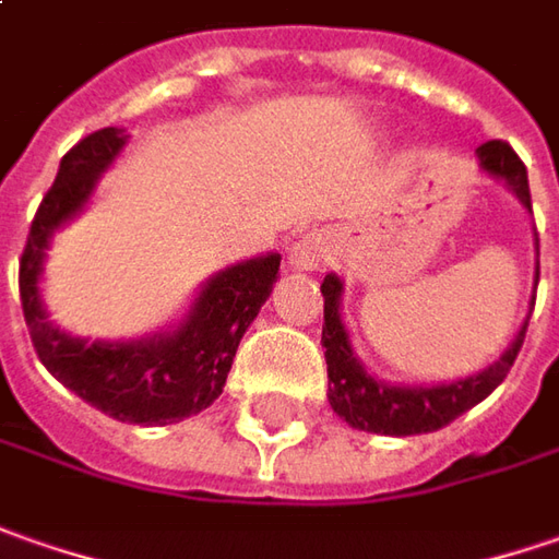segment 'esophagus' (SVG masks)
<instances>
[{
	"label": "esophagus",
	"instance_id": "esophagus-1",
	"mask_svg": "<svg viewBox=\"0 0 559 559\" xmlns=\"http://www.w3.org/2000/svg\"><path fill=\"white\" fill-rule=\"evenodd\" d=\"M324 253H328L324 235L321 231H306L299 241H294L287 260H290V269H297V272H316L324 262Z\"/></svg>",
	"mask_w": 559,
	"mask_h": 559
}]
</instances>
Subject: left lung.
I'll return each mask as SVG.
<instances>
[{
    "label": "left lung",
    "mask_w": 559,
    "mask_h": 559,
    "mask_svg": "<svg viewBox=\"0 0 559 559\" xmlns=\"http://www.w3.org/2000/svg\"><path fill=\"white\" fill-rule=\"evenodd\" d=\"M476 157H479V169L489 173L491 179H504V185L532 213L530 176H526L523 160L516 157V151L501 139H491L476 147ZM535 281H538V272H535ZM321 297H324L321 346H324V361H328V402L349 427L365 430V433L417 436L442 430L454 417L479 405L508 377L530 328V321H523L520 334L504 349V356L479 374L454 380V383H439V386H393L368 374L353 353V343L340 318L343 284L337 275H324Z\"/></svg>",
    "instance_id": "1"
}]
</instances>
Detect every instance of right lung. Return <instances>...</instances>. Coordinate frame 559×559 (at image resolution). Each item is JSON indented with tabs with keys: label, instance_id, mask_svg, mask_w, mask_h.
<instances>
[{
	"label": "right lung",
	"instance_id": "add662e5",
	"mask_svg": "<svg viewBox=\"0 0 559 559\" xmlns=\"http://www.w3.org/2000/svg\"><path fill=\"white\" fill-rule=\"evenodd\" d=\"M126 139L123 129L107 126L61 157L55 185L29 225L17 284L33 349L51 377L114 420L164 427L219 399L243 331L272 294L281 257L265 253L213 275L182 324L166 334L129 343H88L55 328L39 297L51 235L86 206L98 176L117 160Z\"/></svg>",
	"mask_w": 559,
	"mask_h": 559
}]
</instances>
